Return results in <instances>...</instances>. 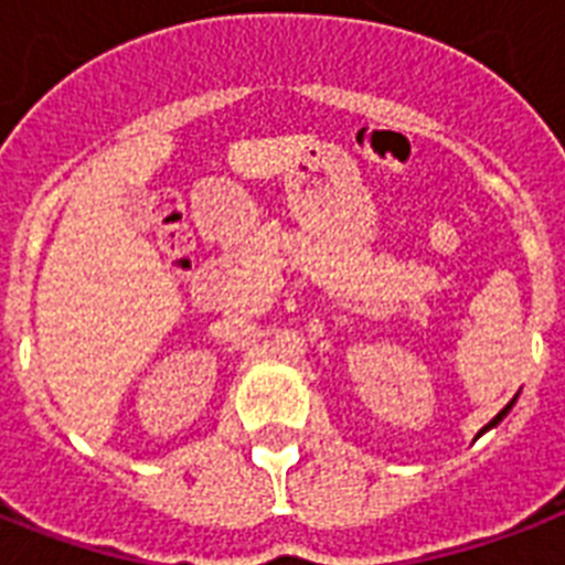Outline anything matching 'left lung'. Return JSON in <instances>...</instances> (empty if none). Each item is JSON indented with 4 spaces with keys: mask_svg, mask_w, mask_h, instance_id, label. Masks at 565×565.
I'll return each instance as SVG.
<instances>
[{
    "mask_svg": "<svg viewBox=\"0 0 565 565\" xmlns=\"http://www.w3.org/2000/svg\"><path fill=\"white\" fill-rule=\"evenodd\" d=\"M516 397H520V394H516ZM516 397H513V401H511V403H508L505 409L499 412V415H497V417H493V420H490V424H488V426H484V429H481V433H479V435H484V433H488V429H493V426H499V424H502V420H505V415H508V412H511V409H513V403H516ZM479 435H476V438H479Z\"/></svg>",
    "mask_w": 565,
    "mask_h": 565,
    "instance_id": "8db88e82",
    "label": "left lung"
}]
</instances>
